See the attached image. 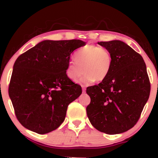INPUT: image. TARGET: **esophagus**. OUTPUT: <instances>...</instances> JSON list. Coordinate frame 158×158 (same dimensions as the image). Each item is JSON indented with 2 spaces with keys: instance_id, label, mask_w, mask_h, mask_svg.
I'll use <instances>...</instances> for the list:
<instances>
[{
  "instance_id": "esophagus-1",
  "label": "esophagus",
  "mask_w": 158,
  "mask_h": 158,
  "mask_svg": "<svg viewBox=\"0 0 158 158\" xmlns=\"http://www.w3.org/2000/svg\"><path fill=\"white\" fill-rule=\"evenodd\" d=\"M85 90H86V89H85V87H84V86H82V92H83V93H85Z\"/></svg>"
}]
</instances>
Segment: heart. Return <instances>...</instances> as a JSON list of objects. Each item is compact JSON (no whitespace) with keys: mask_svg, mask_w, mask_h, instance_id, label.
Here are the masks:
<instances>
[{"mask_svg":"<svg viewBox=\"0 0 158 158\" xmlns=\"http://www.w3.org/2000/svg\"><path fill=\"white\" fill-rule=\"evenodd\" d=\"M74 59L76 61L68 63L65 73L69 79L77 81L85 71L86 73L79 81L82 85L104 80L113 65V57L109 50L96 45H86L79 49L76 52Z\"/></svg>","mask_w":158,"mask_h":158,"instance_id":"b5f03b06","label":"heart"}]
</instances>
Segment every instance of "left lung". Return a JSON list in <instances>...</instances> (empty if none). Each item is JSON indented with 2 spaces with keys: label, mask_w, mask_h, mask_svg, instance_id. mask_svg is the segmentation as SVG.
<instances>
[{
  "label": "left lung",
  "mask_w": 158,
  "mask_h": 158,
  "mask_svg": "<svg viewBox=\"0 0 158 158\" xmlns=\"http://www.w3.org/2000/svg\"><path fill=\"white\" fill-rule=\"evenodd\" d=\"M98 44L110 52L113 65L106 79L87 88L90 97L87 115L98 131L120 134L135 126L149 97L151 85L146 66L142 56L123 41Z\"/></svg>",
  "instance_id": "1"
}]
</instances>
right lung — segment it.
<instances>
[{
	"label": "right lung",
	"mask_w": 158,
	"mask_h": 158,
	"mask_svg": "<svg viewBox=\"0 0 158 158\" xmlns=\"http://www.w3.org/2000/svg\"><path fill=\"white\" fill-rule=\"evenodd\" d=\"M81 40H45L16 59L9 85L18 120L40 135L56 130L64 122L70 102L81 88L65 73L70 54L85 46Z\"/></svg>",
	"instance_id": "obj_1"
}]
</instances>
